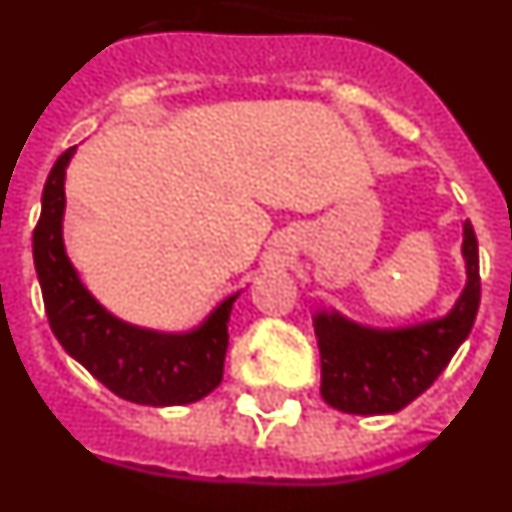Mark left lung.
<instances>
[{"label": "left lung", "instance_id": "1", "mask_svg": "<svg viewBox=\"0 0 512 512\" xmlns=\"http://www.w3.org/2000/svg\"><path fill=\"white\" fill-rule=\"evenodd\" d=\"M461 256L467 284L443 318L405 328H369L338 310L315 312L320 395L330 408L351 415L397 413L436 382L467 341L479 310V248L469 220Z\"/></svg>", "mask_w": 512, "mask_h": 512}]
</instances>
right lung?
<instances>
[{"label":"right lung","instance_id":"obj_1","mask_svg":"<svg viewBox=\"0 0 512 512\" xmlns=\"http://www.w3.org/2000/svg\"><path fill=\"white\" fill-rule=\"evenodd\" d=\"M76 146L58 156L43 187V210L33 230V259L45 315L66 354L117 397L151 408L189 405L223 382L230 295L187 333L140 328L99 305L79 279L63 246L66 169Z\"/></svg>","mask_w":512,"mask_h":512}]
</instances>
